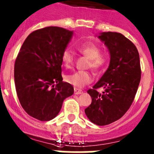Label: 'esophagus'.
I'll return each instance as SVG.
<instances>
[{"label":"esophagus","mask_w":154,"mask_h":154,"mask_svg":"<svg viewBox=\"0 0 154 154\" xmlns=\"http://www.w3.org/2000/svg\"><path fill=\"white\" fill-rule=\"evenodd\" d=\"M82 92L83 91L82 89H79V88H74V93L75 94H82Z\"/></svg>","instance_id":"34e87169"}]
</instances>
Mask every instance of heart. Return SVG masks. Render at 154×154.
Here are the masks:
<instances>
[{
    "label": "heart",
    "instance_id": "b5f03b06",
    "mask_svg": "<svg viewBox=\"0 0 154 154\" xmlns=\"http://www.w3.org/2000/svg\"><path fill=\"white\" fill-rule=\"evenodd\" d=\"M77 50L88 59V67L99 71L105 67L108 60V55L100 52V47L92 42H86L77 46ZM62 62L66 68H71L74 63V57L69 50H65L62 54ZM66 79L69 84L77 88H82L93 81V75L90 72L78 71L66 75Z\"/></svg>",
    "mask_w": 154,
    "mask_h": 154
}]
</instances>
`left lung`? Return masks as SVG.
Here are the masks:
<instances>
[{"label": "left lung", "mask_w": 154, "mask_h": 154, "mask_svg": "<svg viewBox=\"0 0 154 154\" xmlns=\"http://www.w3.org/2000/svg\"><path fill=\"white\" fill-rule=\"evenodd\" d=\"M108 48L109 67L87 92L91 104L85 109L88 119L99 126L118 121L133 103L141 78L137 49L130 39L115 32H104L98 36ZM104 88L100 94L97 89Z\"/></svg>", "instance_id": "8db88e82"}]
</instances>
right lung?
<instances>
[{
  "label": "right lung",
  "mask_w": 154,
  "mask_h": 154,
  "mask_svg": "<svg viewBox=\"0 0 154 154\" xmlns=\"http://www.w3.org/2000/svg\"><path fill=\"white\" fill-rule=\"evenodd\" d=\"M72 31L47 26L26 37L14 64L17 94L22 108L29 116L41 121L53 119L63 102L74 88L63 82L62 54Z\"/></svg>",
  "instance_id": "add662e5"
}]
</instances>
